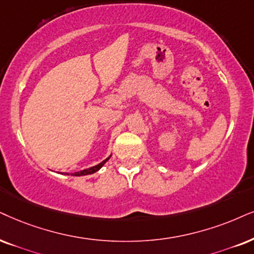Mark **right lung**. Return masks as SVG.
Masks as SVG:
<instances>
[{
    "mask_svg": "<svg viewBox=\"0 0 254 254\" xmlns=\"http://www.w3.org/2000/svg\"><path fill=\"white\" fill-rule=\"evenodd\" d=\"M110 157H111V155L108 157L107 159H104L103 162H101L99 163V164H97V165H95V166H91V168H89V169H85V170H82V171H78V172H73V173H71V176H76V177H79V176H88V175H92V173H95V172H97L99 169L102 168V166H103L105 163L108 162L109 159H110ZM65 175H69V173H65Z\"/></svg>",
    "mask_w": 254,
    "mask_h": 254,
    "instance_id": "right-lung-1",
    "label": "right lung"
}]
</instances>
